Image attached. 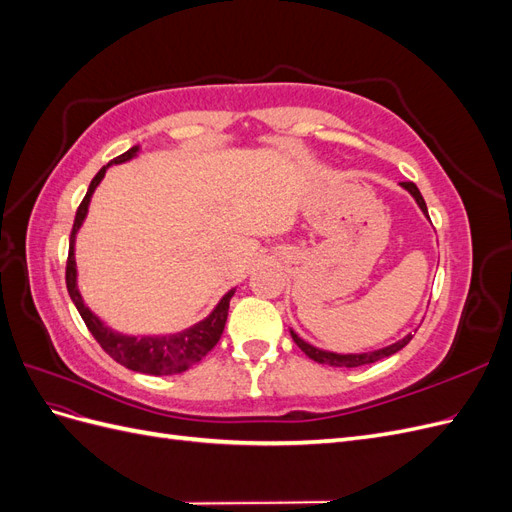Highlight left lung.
<instances>
[{"label":"left lung","mask_w":512,"mask_h":512,"mask_svg":"<svg viewBox=\"0 0 512 512\" xmlns=\"http://www.w3.org/2000/svg\"><path fill=\"white\" fill-rule=\"evenodd\" d=\"M401 188H404L414 200H416V205H418V209L423 211V215L425 218L429 220V213H427V205H425V200H423V196H421V192H418V188L414 183H410V181H404V183H399ZM290 335H292V339H294V344H297L309 359L312 361H316V363H322V365H331V367H361V365H369V363H376V361H380V359H386V356H391V354H395V352H399L401 348H404L410 339H412V333H408L404 339H399V342H395V344H391V346H384V348H380V350H371V352H352V354H339V352H329V350H320V348H316V346H312V344H307L305 339H301L297 333H294L292 329H290Z\"/></svg>","instance_id":"1"}]
</instances>
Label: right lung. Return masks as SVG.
<instances>
[{"label":"right lung","instance_id":"right-lung-1","mask_svg":"<svg viewBox=\"0 0 512 512\" xmlns=\"http://www.w3.org/2000/svg\"><path fill=\"white\" fill-rule=\"evenodd\" d=\"M141 153V145H134L126 153H121L119 158L111 160L106 166L98 170V175L91 179L89 190L83 198V203L76 211L74 226L70 232V252H68V265H66V286L70 292V299L79 309L81 318L85 320L87 329L96 337V342L104 348L108 356L128 367L132 371H141V374L149 376H175L188 371L198 361H203L205 356L213 350V346L220 342L224 333V324L228 318L230 299L237 288H230L224 297L211 309V314L200 322L192 324V327L183 329L179 333H147V335H130L115 331L96 314L91 312L87 303L83 301V294L79 290V269H76V235L87 218L91 196H94L96 188L102 183L106 170L115 164H126Z\"/></svg>","mask_w":512,"mask_h":512}]
</instances>
